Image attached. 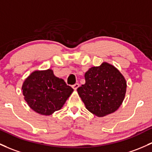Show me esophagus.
<instances>
[{
  "instance_id": "34e87169",
  "label": "esophagus",
  "mask_w": 152,
  "mask_h": 152,
  "mask_svg": "<svg viewBox=\"0 0 152 152\" xmlns=\"http://www.w3.org/2000/svg\"><path fill=\"white\" fill-rule=\"evenodd\" d=\"M79 84L76 83V84H75L73 85L72 87H73V89H74V90H76V89H78V88H79Z\"/></svg>"
}]
</instances>
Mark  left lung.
<instances>
[{
  "mask_svg": "<svg viewBox=\"0 0 152 152\" xmlns=\"http://www.w3.org/2000/svg\"><path fill=\"white\" fill-rule=\"evenodd\" d=\"M86 83L77 89L86 108L98 117L114 113L119 108L126 92L125 78L107 63L89 68L84 75Z\"/></svg>",
  "mask_w": 152,
  "mask_h": 152,
  "instance_id": "left-lung-1",
  "label": "left lung"
}]
</instances>
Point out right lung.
I'll use <instances>...</instances> for the list:
<instances>
[{
  "mask_svg": "<svg viewBox=\"0 0 152 152\" xmlns=\"http://www.w3.org/2000/svg\"><path fill=\"white\" fill-rule=\"evenodd\" d=\"M25 101L36 113L50 115L59 110L73 89L51 69L36 71L26 78L22 86Z\"/></svg>",
  "mask_w": 152,
  "mask_h": 152,
  "instance_id": "right-lung-1",
  "label": "right lung"
}]
</instances>
